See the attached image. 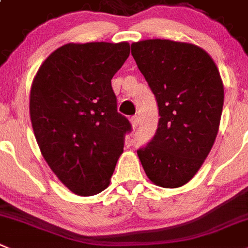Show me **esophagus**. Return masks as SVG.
Wrapping results in <instances>:
<instances>
[{
  "label": "esophagus",
  "mask_w": 248,
  "mask_h": 248,
  "mask_svg": "<svg viewBox=\"0 0 248 248\" xmlns=\"http://www.w3.org/2000/svg\"><path fill=\"white\" fill-rule=\"evenodd\" d=\"M130 123H131V126H133L134 130H135V129H138V126H139V117H138V115H133V117L130 118Z\"/></svg>",
  "instance_id": "obj_1"
}]
</instances>
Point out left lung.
<instances>
[{
  "instance_id": "obj_1",
  "label": "left lung",
  "mask_w": 248,
  "mask_h": 248,
  "mask_svg": "<svg viewBox=\"0 0 248 248\" xmlns=\"http://www.w3.org/2000/svg\"><path fill=\"white\" fill-rule=\"evenodd\" d=\"M131 55L161 117L138 155L153 184L180 187L199 171L216 141L224 103L220 74L204 49L187 42L143 40L131 44Z\"/></svg>"
}]
</instances>
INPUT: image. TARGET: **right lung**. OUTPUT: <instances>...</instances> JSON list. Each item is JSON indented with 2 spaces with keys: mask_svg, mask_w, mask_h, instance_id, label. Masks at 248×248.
Wrapping results in <instances>:
<instances>
[{
  "mask_svg": "<svg viewBox=\"0 0 248 248\" xmlns=\"http://www.w3.org/2000/svg\"><path fill=\"white\" fill-rule=\"evenodd\" d=\"M128 42L67 44L46 58L30 90V119L45 161L72 192L93 196L109 185L129 120L118 113L113 75Z\"/></svg>",
  "mask_w": 248,
  "mask_h": 248,
  "instance_id": "1",
  "label": "right lung"
}]
</instances>
